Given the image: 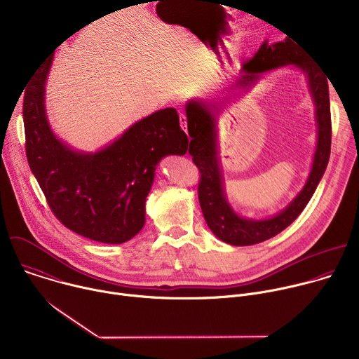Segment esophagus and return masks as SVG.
<instances>
[{
  "instance_id": "34e87169",
  "label": "esophagus",
  "mask_w": 359,
  "mask_h": 359,
  "mask_svg": "<svg viewBox=\"0 0 359 359\" xmlns=\"http://www.w3.org/2000/svg\"><path fill=\"white\" fill-rule=\"evenodd\" d=\"M179 121H180V128H182L184 132H187V118H186V115L180 112Z\"/></svg>"
}]
</instances>
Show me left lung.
Segmentation results:
<instances>
[{
	"label": "left lung",
	"instance_id": "left-lung-1",
	"mask_svg": "<svg viewBox=\"0 0 359 359\" xmlns=\"http://www.w3.org/2000/svg\"><path fill=\"white\" fill-rule=\"evenodd\" d=\"M292 65L301 69L309 79V86L316 105L318 128L317 149L313 168L306 183L297 197L278 215L254 220L240 217L229 204L224 193L222 166L217 151V112L227 102L229 95L220 100L203 102L191 99L186 105L187 130L190 143L189 153L200 172L198 201L209 229L222 241L231 245H251L266 241L287 229L304 210L313 197L330 161L331 153V111L327 75L311 61L305 58L301 46L288 36L281 42L264 41L255 55L243 65V75L234 88H247L257 82L262 74Z\"/></svg>",
	"mask_w": 359,
	"mask_h": 359
}]
</instances>
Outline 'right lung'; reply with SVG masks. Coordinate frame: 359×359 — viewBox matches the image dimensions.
Instances as JSON below:
<instances>
[{
    "instance_id": "obj_1",
    "label": "right lung",
    "mask_w": 359,
    "mask_h": 359,
    "mask_svg": "<svg viewBox=\"0 0 359 359\" xmlns=\"http://www.w3.org/2000/svg\"><path fill=\"white\" fill-rule=\"evenodd\" d=\"M50 54L24 92L25 151L49 209L74 233L121 244L144 224V203L155 170L168 155H184L189 139L175 108L151 114L95 153L71 149L53 132L45 112Z\"/></svg>"
}]
</instances>
